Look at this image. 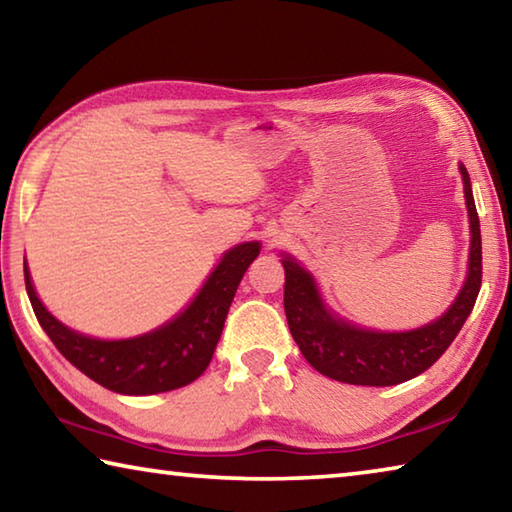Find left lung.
<instances>
[{
	"mask_svg": "<svg viewBox=\"0 0 512 512\" xmlns=\"http://www.w3.org/2000/svg\"><path fill=\"white\" fill-rule=\"evenodd\" d=\"M461 173L472 232L470 268H467V280L461 296L436 323L397 334L352 327L325 309L314 277L305 268H300L289 257L282 259L284 311H287L291 336L298 343L302 357L320 375L343 381V384L395 386L431 368L452 345L474 309L483 277L479 214H476L470 176H467L465 167H461Z\"/></svg>",
	"mask_w": 512,
	"mask_h": 512,
	"instance_id": "left-lung-1",
	"label": "left lung"
}]
</instances>
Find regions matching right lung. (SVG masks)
I'll return each mask as SVG.
<instances>
[{
    "mask_svg": "<svg viewBox=\"0 0 512 512\" xmlns=\"http://www.w3.org/2000/svg\"><path fill=\"white\" fill-rule=\"evenodd\" d=\"M257 255V241L228 250L183 314L151 334L126 341H99L72 332L38 300L27 268L24 284L38 323L72 366L108 391L153 395L192 384L210 366L232 298Z\"/></svg>",
    "mask_w": 512,
    "mask_h": 512,
    "instance_id": "obj_1",
    "label": "right lung"
}]
</instances>
